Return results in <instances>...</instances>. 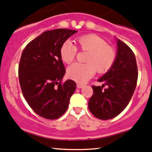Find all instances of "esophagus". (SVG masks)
Returning a JSON list of instances; mask_svg holds the SVG:
<instances>
[{"label": "esophagus", "instance_id": "34e87169", "mask_svg": "<svg viewBox=\"0 0 152 152\" xmlns=\"http://www.w3.org/2000/svg\"><path fill=\"white\" fill-rule=\"evenodd\" d=\"M76 86H77L78 88H81L83 86V84L77 83H76Z\"/></svg>", "mask_w": 152, "mask_h": 152}]
</instances>
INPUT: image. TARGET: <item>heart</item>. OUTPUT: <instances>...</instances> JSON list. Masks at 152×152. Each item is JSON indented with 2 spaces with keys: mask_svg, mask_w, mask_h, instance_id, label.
Segmentation results:
<instances>
[{
  "mask_svg": "<svg viewBox=\"0 0 152 152\" xmlns=\"http://www.w3.org/2000/svg\"><path fill=\"white\" fill-rule=\"evenodd\" d=\"M76 47L70 41H65L59 49L60 57L67 64L74 61L78 49L88 52L85 58L86 63L73 64L67 69L69 78L78 83H85L96 71L98 74H104L112 69L116 61V52L103 38L94 34H85L76 38Z\"/></svg>",
  "mask_w": 152,
  "mask_h": 152,
  "instance_id": "1",
  "label": "heart"
}]
</instances>
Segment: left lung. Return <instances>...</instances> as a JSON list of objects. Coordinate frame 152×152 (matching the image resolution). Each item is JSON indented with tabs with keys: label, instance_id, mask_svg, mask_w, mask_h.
Instances as JSON below:
<instances>
[{
	"label": "left lung",
	"instance_id": "obj_1",
	"mask_svg": "<svg viewBox=\"0 0 152 152\" xmlns=\"http://www.w3.org/2000/svg\"><path fill=\"white\" fill-rule=\"evenodd\" d=\"M118 54L112 69L98 80L102 86H92L94 94L88 108L96 118L110 120L118 116L128 105L136 88L137 65L134 52L121 40H118ZM106 85L107 89H103Z\"/></svg>",
	"mask_w": 152,
	"mask_h": 152
}]
</instances>
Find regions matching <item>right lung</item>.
Segmentation results:
<instances>
[{
  "mask_svg": "<svg viewBox=\"0 0 152 152\" xmlns=\"http://www.w3.org/2000/svg\"><path fill=\"white\" fill-rule=\"evenodd\" d=\"M76 32L63 28L46 31L27 44L22 53L18 66L22 92L34 112L45 119L63 115L76 89L72 80L62 82L66 70L59 49Z\"/></svg>",
  "mask_w": 152,
  "mask_h": 152,
  "instance_id": "right-lung-1",
  "label": "right lung"
}]
</instances>
